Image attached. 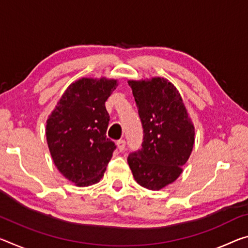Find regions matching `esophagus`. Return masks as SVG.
I'll return each mask as SVG.
<instances>
[{
  "label": "esophagus",
  "mask_w": 248,
  "mask_h": 248,
  "mask_svg": "<svg viewBox=\"0 0 248 248\" xmlns=\"http://www.w3.org/2000/svg\"><path fill=\"white\" fill-rule=\"evenodd\" d=\"M117 145H118V149H119L120 152H123L124 150V147H125V140L124 139H120L117 141Z\"/></svg>",
  "instance_id": "1"
}]
</instances>
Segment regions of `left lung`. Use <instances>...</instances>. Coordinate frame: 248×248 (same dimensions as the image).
I'll list each match as a JSON object with an SVG mask.
<instances>
[{
    "label": "left lung",
    "instance_id": "left-lung-1",
    "mask_svg": "<svg viewBox=\"0 0 248 248\" xmlns=\"http://www.w3.org/2000/svg\"><path fill=\"white\" fill-rule=\"evenodd\" d=\"M142 124L141 149L128 163L141 186L160 190L178 179L194 144V127L180 93L164 78L129 80Z\"/></svg>",
    "mask_w": 248,
    "mask_h": 248
}]
</instances>
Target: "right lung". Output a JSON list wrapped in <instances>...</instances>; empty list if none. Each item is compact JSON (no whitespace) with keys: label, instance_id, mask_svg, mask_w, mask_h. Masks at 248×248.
I'll list each match as a JSON object with an SVG mask.
<instances>
[{"label":"right lung","instance_id":"add662e5","mask_svg":"<svg viewBox=\"0 0 248 248\" xmlns=\"http://www.w3.org/2000/svg\"><path fill=\"white\" fill-rule=\"evenodd\" d=\"M117 80L82 78L66 89L46 124V138L55 166L79 186L99 182L112 152L107 138L109 113L106 100Z\"/></svg>","mask_w":248,"mask_h":248}]
</instances>
